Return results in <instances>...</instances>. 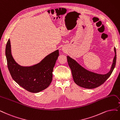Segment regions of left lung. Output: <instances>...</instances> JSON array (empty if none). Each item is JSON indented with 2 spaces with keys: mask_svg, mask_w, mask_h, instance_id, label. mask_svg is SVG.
I'll list each match as a JSON object with an SVG mask.
<instances>
[{
  "mask_svg": "<svg viewBox=\"0 0 120 120\" xmlns=\"http://www.w3.org/2000/svg\"><path fill=\"white\" fill-rule=\"evenodd\" d=\"M115 55L113 62L110 71L106 74L101 75L93 73L86 70L79 65L77 62L69 56H67V61L69 67L71 70L73 79L79 86L92 89L101 86L111 76L116 65V50L114 48Z\"/></svg>",
  "mask_w": 120,
  "mask_h": 120,
  "instance_id": "8db88e82",
  "label": "left lung"
}]
</instances>
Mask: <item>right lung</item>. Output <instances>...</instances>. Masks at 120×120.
Segmentation results:
<instances>
[{
  "label": "right lung",
  "mask_w": 120,
  "mask_h": 120,
  "mask_svg": "<svg viewBox=\"0 0 120 120\" xmlns=\"http://www.w3.org/2000/svg\"><path fill=\"white\" fill-rule=\"evenodd\" d=\"M7 66L12 79L28 91L37 93L48 87L52 80V72L59 56L57 50L46 56L38 64L30 67H22L18 64L11 54L10 39L5 49Z\"/></svg>",
  "instance_id": "1"
}]
</instances>
